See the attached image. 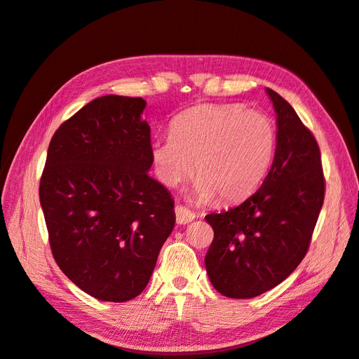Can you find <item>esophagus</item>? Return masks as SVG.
<instances>
[{
    "label": "esophagus",
    "mask_w": 359,
    "mask_h": 359,
    "mask_svg": "<svg viewBox=\"0 0 359 359\" xmlns=\"http://www.w3.org/2000/svg\"><path fill=\"white\" fill-rule=\"evenodd\" d=\"M175 214H177L178 224H187L190 222H194V218H195L194 212L189 210L186 206H181V204H178V206L175 208Z\"/></svg>",
    "instance_id": "obj_1"
}]
</instances>
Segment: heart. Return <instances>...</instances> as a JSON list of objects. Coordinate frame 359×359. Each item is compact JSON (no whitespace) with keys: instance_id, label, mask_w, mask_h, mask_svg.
<instances>
[{"instance_id":"1","label":"heart","mask_w":359,"mask_h":359,"mask_svg":"<svg viewBox=\"0 0 359 359\" xmlns=\"http://www.w3.org/2000/svg\"><path fill=\"white\" fill-rule=\"evenodd\" d=\"M277 128L268 114L241 105H201L153 144L159 181L177 187L195 173L200 201H237L259 187L276 156Z\"/></svg>"}]
</instances>
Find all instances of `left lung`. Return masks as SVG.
<instances>
[{
    "label": "left lung",
    "instance_id": "8db88e82",
    "mask_svg": "<svg viewBox=\"0 0 359 359\" xmlns=\"http://www.w3.org/2000/svg\"><path fill=\"white\" fill-rule=\"evenodd\" d=\"M277 114L271 169L257 192L238 206L206 215L214 240L204 257L214 288L250 299L277 287L309 251L324 203L320 150L294 109L266 88Z\"/></svg>",
    "mask_w": 359,
    "mask_h": 359
}]
</instances>
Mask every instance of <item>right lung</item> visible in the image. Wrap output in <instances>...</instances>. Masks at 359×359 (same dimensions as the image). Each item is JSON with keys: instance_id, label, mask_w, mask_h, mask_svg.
I'll list each match as a JSON object with an SVG mask.
<instances>
[{"instance_id": "1", "label": "right lung", "mask_w": 359, "mask_h": 359, "mask_svg": "<svg viewBox=\"0 0 359 359\" xmlns=\"http://www.w3.org/2000/svg\"><path fill=\"white\" fill-rule=\"evenodd\" d=\"M141 97L102 96L57 128L40 203L57 265L86 294H141L175 226L169 190L149 177L150 126Z\"/></svg>"}]
</instances>
